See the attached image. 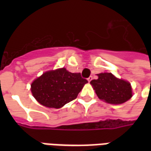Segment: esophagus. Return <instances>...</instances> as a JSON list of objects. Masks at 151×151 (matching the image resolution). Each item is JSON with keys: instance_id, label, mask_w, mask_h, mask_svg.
I'll return each instance as SVG.
<instances>
[{"instance_id": "34e87169", "label": "esophagus", "mask_w": 151, "mask_h": 151, "mask_svg": "<svg viewBox=\"0 0 151 151\" xmlns=\"http://www.w3.org/2000/svg\"><path fill=\"white\" fill-rule=\"evenodd\" d=\"M92 79H93V77H92V76H91V77H89L88 78H87V80H88V82H91V81Z\"/></svg>"}]
</instances>
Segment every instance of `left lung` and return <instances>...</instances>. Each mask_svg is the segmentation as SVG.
Here are the masks:
<instances>
[{
    "instance_id": "left-lung-1",
    "label": "left lung",
    "mask_w": 151,
    "mask_h": 151,
    "mask_svg": "<svg viewBox=\"0 0 151 151\" xmlns=\"http://www.w3.org/2000/svg\"><path fill=\"white\" fill-rule=\"evenodd\" d=\"M98 79L91 84L99 99L111 104H121L133 96L132 87L129 82L117 78L111 73H99Z\"/></svg>"
}]
</instances>
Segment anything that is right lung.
Returning <instances> with one entry per match:
<instances>
[{
  "label": "right lung",
  "instance_id": "right-lung-1",
  "mask_svg": "<svg viewBox=\"0 0 151 151\" xmlns=\"http://www.w3.org/2000/svg\"><path fill=\"white\" fill-rule=\"evenodd\" d=\"M80 73H70L65 68L43 73L31 83V93L40 104L60 108L77 98L86 83Z\"/></svg>",
  "mask_w": 151,
  "mask_h": 151
}]
</instances>
